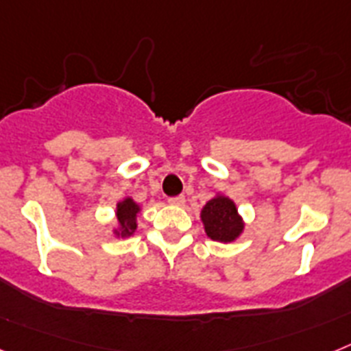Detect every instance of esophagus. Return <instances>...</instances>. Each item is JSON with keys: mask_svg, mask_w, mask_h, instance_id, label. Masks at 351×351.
Instances as JSON below:
<instances>
[{"mask_svg": "<svg viewBox=\"0 0 351 351\" xmlns=\"http://www.w3.org/2000/svg\"><path fill=\"white\" fill-rule=\"evenodd\" d=\"M167 202H169V205H173V207H182L185 203V196H175V198H169Z\"/></svg>", "mask_w": 351, "mask_h": 351, "instance_id": "1", "label": "esophagus"}]
</instances>
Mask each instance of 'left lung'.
I'll return each mask as SVG.
<instances>
[{
	"label": "left lung",
	"mask_w": 351,
	"mask_h": 351,
	"mask_svg": "<svg viewBox=\"0 0 351 351\" xmlns=\"http://www.w3.org/2000/svg\"><path fill=\"white\" fill-rule=\"evenodd\" d=\"M199 219L208 239L217 243H234L244 232V219L239 214V208L226 194H214L203 205Z\"/></svg>",
	"instance_id": "8db88e82"
}]
</instances>
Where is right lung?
<instances>
[{
	"label": "right lung",
	"instance_id": "right-lung-1",
	"mask_svg": "<svg viewBox=\"0 0 351 351\" xmlns=\"http://www.w3.org/2000/svg\"><path fill=\"white\" fill-rule=\"evenodd\" d=\"M141 207L132 196H125L116 203V226L112 228V234L117 239H126L137 232V217H139Z\"/></svg>",
	"mask_w": 351,
	"mask_h": 351
}]
</instances>
